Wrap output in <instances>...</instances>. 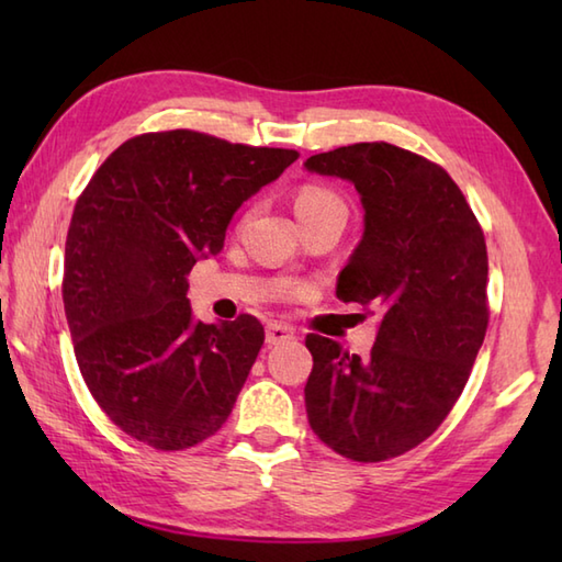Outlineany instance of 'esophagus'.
I'll return each mask as SVG.
<instances>
[{"label": "esophagus", "instance_id": "34e87169", "mask_svg": "<svg viewBox=\"0 0 562 562\" xmlns=\"http://www.w3.org/2000/svg\"><path fill=\"white\" fill-rule=\"evenodd\" d=\"M296 333L292 326H284V324H268L266 328V342L268 345H280V342H288L294 340Z\"/></svg>", "mask_w": 562, "mask_h": 562}]
</instances>
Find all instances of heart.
Wrapping results in <instances>:
<instances>
[{
    "instance_id": "1",
    "label": "heart",
    "mask_w": 562,
    "mask_h": 562,
    "mask_svg": "<svg viewBox=\"0 0 562 562\" xmlns=\"http://www.w3.org/2000/svg\"><path fill=\"white\" fill-rule=\"evenodd\" d=\"M333 202H340V200H338V195H333L330 190L321 188V186H304L300 193H296L294 207H296V214H302V212H308V210L333 205ZM302 290L304 288H296V292H302Z\"/></svg>"
}]
</instances>
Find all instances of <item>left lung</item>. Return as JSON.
Returning <instances> with one entry per match:
<instances>
[{
	"label": "left lung",
	"mask_w": 562,
	"mask_h": 562,
	"mask_svg": "<svg viewBox=\"0 0 562 562\" xmlns=\"http://www.w3.org/2000/svg\"><path fill=\"white\" fill-rule=\"evenodd\" d=\"M306 169L355 183L364 234L336 294L381 314L367 360L306 336V417L340 457L376 463L415 449L459 401L487 330V250L439 164L389 142L314 154Z\"/></svg>",
	"instance_id": "8db88e82"
}]
</instances>
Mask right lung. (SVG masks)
Segmentation results:
<instances>
[{"label": "right lung", "instance_id": "obj_1", "mask_svg": "<svg viewBox=\"0 0 562 562\" xmlns=\"http://www.w3.org/2000/svg\"><path fill=\"white\" fill-rule=\"evenodd\" d=\"M296 159L166 130L123 142L83 188L65 244V314L79 372L125 435L181 451L226 423L266 330L250 314L193 321L186 274Z\"/></svg>", "mask_w": 562, "mask_h": 562}]
</instances>
